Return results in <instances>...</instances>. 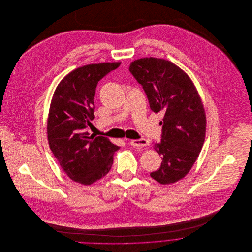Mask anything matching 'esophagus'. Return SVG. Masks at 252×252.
I'll list each match as a JSON object with an SVG mask.
<instances>
[{
  "label": "esophagus",
  "mask_w": 252,
  "mask_h": 252,
  "mask_svg": "<svg viewBox=\"0 0 252 252\" xmlns=\"http://www.w3.org/2000/svg\"><path fill=\"white\" fill-rule=\"evenodd\" d=\"M130 144L134 147H144V146H147L149 145V142L145 139H139V140H132L130 142Z\"/></svg>",
  "instance_id": "esophagus-1"
}]
</instances>
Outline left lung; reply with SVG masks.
<instances>
[{"instance_id": "obj_1", "label": "left lung", "mask_w": 252, "mask_h": 252, "mask_svg": "<svg viewBox=\"0 0 252 252\" xmlns=\"http://www.w3.org/2000/svg\"><path fill=\"white\" fill-rule=\"evenodd\" d=\"M129 71L143 86L152 111L164 112L161 141L154 149L162 163L150 177L161 184L183 179L197 160L206 136V115L189 76L170 61L142 58Z\"/></svg>"}]
</instances>
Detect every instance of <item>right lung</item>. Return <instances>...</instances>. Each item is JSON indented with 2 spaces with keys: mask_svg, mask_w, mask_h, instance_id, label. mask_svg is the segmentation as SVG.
I'll return each mask as SVG.
<instances>
[{
  "mask_svg": "<svg viewBox=\"0 0 252 252\" xmlns=\"http://www.w3.org/2000/svg\"><path fill=\"white\" fill-rule=\"evenodd\" d=\"M119 62L91 64L67 74L58 84L49 108V147L67 176L90 185L105 177L120 147L106 137L87 131L94 118V97L98 82L117 69Z\"/></svg>",
  "mask_w": 252,
  "mask_h": 252,
  "instance_id": "add662e5",
  "label": "right lung"
}]
</instances>
